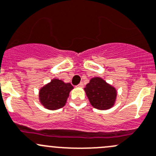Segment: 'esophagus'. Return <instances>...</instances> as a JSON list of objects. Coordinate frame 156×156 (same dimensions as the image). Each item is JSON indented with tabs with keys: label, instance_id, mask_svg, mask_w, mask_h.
<instances>
[{
	"label": "esophagus",
	"instance_id": "34e87169",
	"mask_svg": "<svg viewBox=\"0 0 156 156\" xmlns=\"http://www.w3.org/2000/svg\"><path fill=\"white\" fill-rule=\"evenodd\" d=\"M77 87H84V84H83V83H80L78 85H77Z\"/></svg>",
	"mask_w": 156,
	"mask_h": 156
}]
</instances>
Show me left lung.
I'll return each mask as SVG.
<instances>
[{
	"instance_id": "left-lung-1",
	"label": "left lung",
	"mask_w": 156,
	"mask_h": 156,
	"mask_svg": "<svg viewBox=\"0 0 156 156\" xmlns=\"http://www.w3.org/2000/svg\"><path fill=\"white\" fill-rule=\"evenodd\" d=\"M84 90L90 104L98 110H108L116 102V89L100 77L92 78Z\"/></svg>"
}]
</instances>
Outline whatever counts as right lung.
<instances>
[{"label":"right lung","instance_id":"obj_1","mask_svg":"<svg viewBox=\"0 0 156 156\" xmlns=\"http://www.w3.org/2000/svg\"><path fill=\"white\" fill-rule=\"evenodd\" d=\"M73 88L74 87L70 83L53 78L50 82L40 87L39 101L48 110H58L66 105L69 93Z\"/></svg>","mask_w":156,"mask_h":156}]
</instances>
